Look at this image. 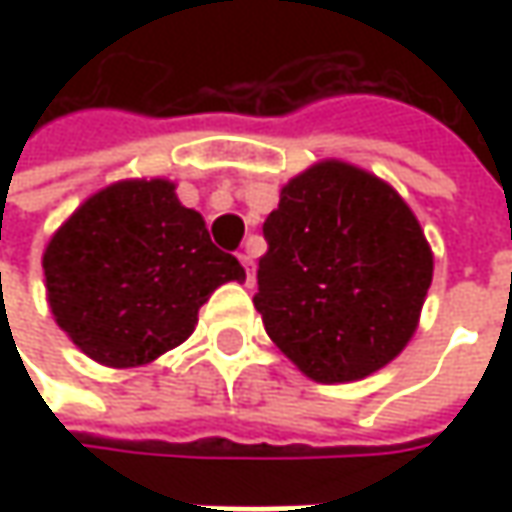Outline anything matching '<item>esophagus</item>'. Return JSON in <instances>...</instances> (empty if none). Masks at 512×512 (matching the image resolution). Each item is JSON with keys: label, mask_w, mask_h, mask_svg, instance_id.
<instances>
[{"label": "esophagus", "mask_w": 512, "mask_h": 512, "mask_svg": "<svg viewBox=\"0 0 512 512\" xmlns=\"http://www.w3.org/2000/svg\"><path fill=\"white\" fill-rule=\"evenodd\" d=\"M239 262L245 267L247 285H253V279H256V262H253V256L250 253H239Z\"/></svg>", "instance_id": "obj_1"}]
</instances>
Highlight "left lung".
I'll use <instances>...</instances> for the list:
<instances>
[{
    "mask_svg": "<svg viewBox=\"0 0 512 512\" xmlns=\"http://www.w3.org/2000/svg\"><path fill=\"white\" fill-rule=\"evenodd\" d=\"M262 230L253 305L307 379L359 382L402 353L433 282V250L396 187L325 159L282 187Z\"/></svg>",
    "mask_w": 512,
    "mask_h": 512,
    "instance_id": "obj_1",
    "label": "left lung"
}]
</instances>
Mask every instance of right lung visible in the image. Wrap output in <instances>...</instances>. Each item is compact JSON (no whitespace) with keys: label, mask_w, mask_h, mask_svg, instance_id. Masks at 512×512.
<instances>
[{"label":"right lung","mask_w":512,"mask_h":512,"mask_svg":"<svg viewBox=\"0 0 512 512\" xmlns=\"http://www.w3.org/2000/svg\"><path fill=\"white\" fill-rule=\"evenodd\" d=\"M42 270L56 325L116 370L179 347L216 287L245 282V267L210 242L202 213L179 202L170 179L96 190L50 236Z\"/></svg>","instance_id":"1"}]
</instances>
